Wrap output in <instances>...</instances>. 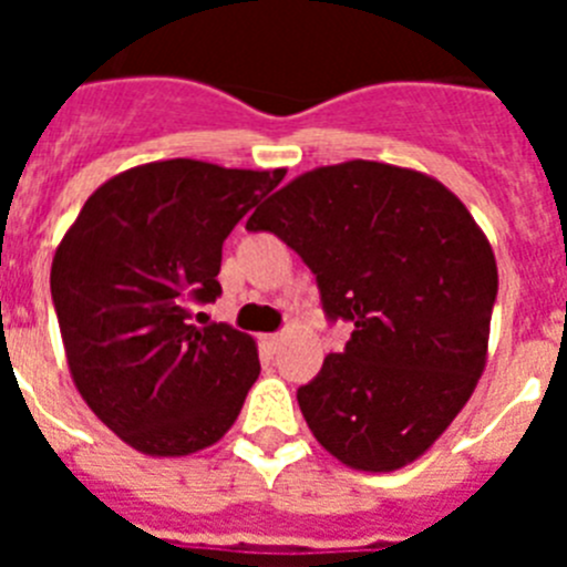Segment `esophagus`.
<instances>
[{
  "mask_svg": "<svg viewBox=\"0 0 567 567\" xmlns=\"http://www.w3.org/2000/svg\"><path fill=\"white\" fill-rule=\"evenodd\" d=\"M280 334H260V343H264V349H269V352H275L280 346Z\"/></svg>",
  "mask_w": 567,
  "mask_h": 567,
  "instance_id": "esophagus-1",
  "label": "esophagus"
}]
</instances>
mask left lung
Listing matches in <instances>:
<instances>
[{
  "label": "left lung",
  "mask_w": 567,
  "mask_h": 567,
  "mask_svg": "<svg viewBox=\"0 0 567 567\" xmlns=\"http://www.w3.org/2000/svg\"><path fill=\"white\" fill-rule=\"evenodd\" d=\"M247 229L292 247L329 318L354 323L298 389L315 440L372 474L423 457L488 360L497 260L465 204L432 175L354 158L292 178Z\"/></svg>",
  "instance_id": "1"
}]
</instances>
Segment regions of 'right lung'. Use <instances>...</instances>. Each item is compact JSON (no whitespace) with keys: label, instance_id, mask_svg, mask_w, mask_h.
I'll list each match as a JSON object with an SVG mask.
<instances>
[{"label":"right lung","instance_id":"obj_1","mask_svg":"<svg viewBox=\"0 0 567 567\" xmlns=\"http://www.w3.org/2000/svg\"><path fill=\"white\" fill-rule=\"evenodd\" d=\"M287 169L169 158L124 169L84 202L50 267L70 378L118 440L147 457L218 443L260 374L249 334L195 327L221 295V247Z\"/></svg>","mask_w":567,"mask_h":567}]
</instances>
